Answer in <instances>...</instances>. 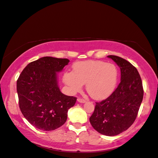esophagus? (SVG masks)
Here are the masks:
<instances>
[{
  "mask_svg": "<svg viewBox=\"0 0 158 158\" xmlns=\"http://www.w3.org/2000/svg\"><path fill=\"white\" fill-rule=\"evenodd\" d=\"M77 101H78L79 103H84L86 102V101L85 99H81V98H80V97L78 98V99H77Z\"/></svg>",
  "mask_w": 158,
  "mask_h": 158,
  "instance_id": "esophagus-1",
  "label": "esophagus"
}]
</instances>
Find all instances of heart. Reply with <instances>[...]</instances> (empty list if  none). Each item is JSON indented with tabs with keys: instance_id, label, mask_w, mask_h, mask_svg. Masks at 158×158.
Listing matches in <instances>:
<instances>
[{
	"instance_id": "1",
	"label": "heart",
	"mask_w": 158,
	"mask_h": 158,
	"mask_svg": "<svg viewBox=\"0 0 158 158\" xmlns=\"http://www.w3.org/2000/svg\"><path fill=\"white\" fill-rule=\"evenodd\" d=\"M118 78V68L114 64L99 60L77 62L73 65V72H65L63 80L69 90L76 93L86 89L91 97L106 99L114 92Z\"/></svg>"
}]
</instances>
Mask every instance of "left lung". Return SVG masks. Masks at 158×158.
<instances>
[{
  "instance_id": "1",
  "label": "left lung",
  "mask_w": 158,
  "mask_h": 158,
  "mask_svg": "<svg viewBox=\"0 0 158 158\" xmlns=\"http://www.w3.org/2000/svg\"><path fill=\"white\" fill-rule=\"evenodd\" d=\"M120 68L121 81L111 95L96 103L89 120L94 130L106 136L120 134L131 127L137 116L143 98L141 76L126 59L109 55Z\"/></svg>"
}]
</instances>
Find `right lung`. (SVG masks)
<instances>
[{
    "label": "right lung",
    "instance_id": "add662e5",
    "mask_svg": "<svg viewBox=\"0 0 158 158\" xmlns=\"http://www.w3.org/2000/svg\"><path fill=\"white\" fill-rule=\"evenodd\" d=\"M69 62L68 59L40 58L30 63L17 80L20 110L38 129L50 131L61 127L76 103V98L63 94L58 85L57 73Z\"/></svg>",
    "mask_w": 158,
    "mask_h": 158
}]
</instances>
